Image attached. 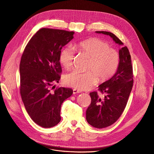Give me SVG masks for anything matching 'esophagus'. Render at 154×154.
<instances>
[{
  "mask_svg": "<svg viewBox=\"0 0 154 154\" xmlns=\"http://www.w3.org/2000/svg\"><path fill=\"white\" fill-rule=\"evenodd\" d=\"M80 92H81V91H80V90H78V89L74 88V89L73 90V94H79V93H80Z\"/></svg>",
  "mask_w": 154,
  "mask_h": 154,
  "instance_id": "obj_1",
  "label": "esophagus"
}]
</instances>
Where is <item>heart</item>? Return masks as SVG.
<instances>
[{"instance_id": "b5f03b06", "label": "heart", "mask_w": 154, "mask_h": 154, "mask_svg": "<svg viewBox=\"0 0 154 154\" xmlns=\"http://www.w3.org/2000/svg\"><path fill=\"white\" fill-rule=\"evenodd\" d=\"M109 47L107 42L98 38L86 39L76 44L74 47L76 50L90 57L87 69L91 71H72L64 76L65 85L85 90L97 82V76L103 82L111 78L118 69L120 57L116 49ZM74 57V48L67 47L60 52L59 62L64 69H70L73 66Z\"/></svg>"}]
</instances>
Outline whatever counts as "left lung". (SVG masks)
Here are the masks:
<instances>
[{"label": "left lung", "instance_id": "1", "mask_svg": "<svg viewBox=\"0 0 154 154\" xmlns=\"http://www.w3.org/2000/svg\"><path fill=\"white\" fill-rule=\"evenodd\" d=\"M110 36L121 48L119 50V65L115 74L99 87V91L104 97H100L97 91L90 93V105L86 110V120L94 128L108 127L120 117L123 112L131 92L134 78L131 57L127 47L114 34L108 32H96Z\"/></svg>", "mask_w": 154, "mask_h": 154}]
</instances>
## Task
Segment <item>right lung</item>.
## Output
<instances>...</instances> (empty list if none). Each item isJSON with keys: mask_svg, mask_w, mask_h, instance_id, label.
Instances as JSON below:
<instances>
[{"mask_svg": "<svg viewBox=\"0 0 154 154\" xmlns=\"http://www.w3.org/2000/svg\"><path fill=\"white\" fill-rule=\"evenodd\" d=\"M74 33L41 28L29 41L22 55L19 66L21 98L30 118L42 128H52L59 123L61 105L73 94L70 88L57 87L53 91L50 87L59 82L62 72L59 54L73 38Z\"/></svg>", "mask_w": 154, "mask_h": 154, "instance_id": "1", "label": "right lung"}]
</instances>
